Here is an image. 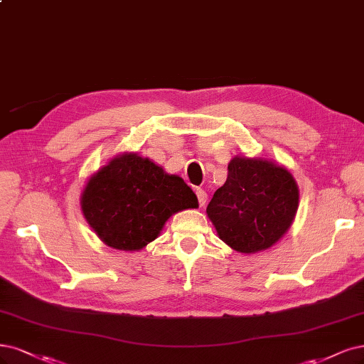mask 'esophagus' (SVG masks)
<instances>
[{
	"mask_svg": "<svg viewBox=\"0 0 364 364\" xmlns=\"http://www.w3.org/2000/svg\"><path fill=\"white\" fill-rule=\"evenodd\" d=\"M196 196H197V200H198V205H200V206H205V205H206V200H208L206 191L202 190V188H197V190H196Z\"/></svg>",
	"mask_w": 364,
	"mask_h": 364,
	"instance_id": "obj_1",
	"label": "esophagus"
}]
</instances>
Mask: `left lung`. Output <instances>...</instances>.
I'll return each mask as SVG.
<instances>
[{
	"instance_id": "left-lung-1",
	"label": "left lung",
	"mask_w": 364,
	"mask_h": 364,
	"mask_svg": "<svg viewBox=\"0 0 364 364\" xmlns=\"http://www.w3.org/2000/svg\"><path fill=\"white\" fill-rule=\"evenodd\" d=\"M292 174L274 162L235 156L228 181L206 212L221 240L236 252L256 253L277 242L291 228L298 209Z\"/></svg>"
}]
</instances>
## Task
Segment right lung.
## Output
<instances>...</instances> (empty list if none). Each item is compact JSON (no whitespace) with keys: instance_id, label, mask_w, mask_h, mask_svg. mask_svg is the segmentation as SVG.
Here are the masks:
<instances>
[{"instance_id":"obj_1","label":"right lung","mask_w":364,"mask_h":364,"mask_svg":"<svg viewBox=\"0 0 364 364\" xmlns=\"http://www.w3.org/2000/svg\"><path fill=\"white\" fill-rule=\"evenodd\" d=\"M81 208L107 245L135 252L152 242L173 214L198 208V202L179 176L147 158L124 154L90 178Z\"/></svg>"}]
</instances>
